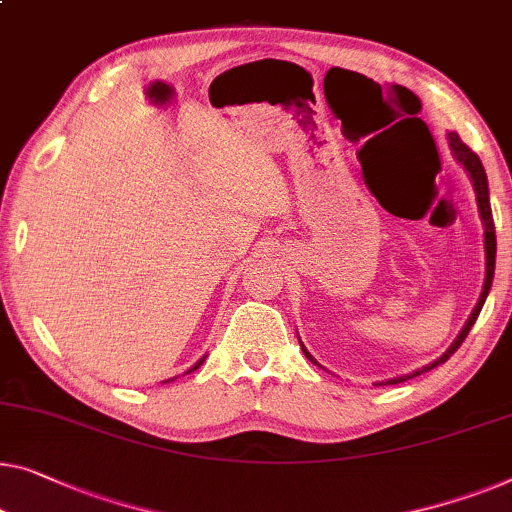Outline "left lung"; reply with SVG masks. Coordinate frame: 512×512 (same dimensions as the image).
Returning <instances> with one entry per match:
<instances>
[{
	"label": "left lung",
	"instance_id": "8db88e82",
	"mask_svg": "<svg viewBox=\"0 0 512 512\" xmlns=\"http://www.w3.org/2000/svg\"><path fill=\"white\" fill-rule=\"evenodd\" d=\"M448 138H450V147H453L455 159H457L459 164H462L466 170H469V175H471V180H473V189H476L480 219H483V224H485V256H487L485 286H483V293H480V300H478L476 309H473V314L469 316V321H466V325H464V330L459 332L457 339L453 342V346H450L448 351L443 353L439 360L432 362V365H427V367L418 369V372L406 374V376H397V379H390V381L379 383V385H390V383H402V381H409V379H413V376H418V374H422V372H429V369H434L436 365H443V362H446V360L450 358V355H453V353L457 351V348L462 346V342L466 339V335H469V330L473 328V323H476V318H478V314H480V309H483V305H485L487 293H490V288H492V279H494V263H496V231H494V217H492L490 189H487V175H485V168H483V164H480L478 154L473 152L469 145H464V143H462V138H459L457 133H448ZM300 346H302V344H300ZM302 351H305V355H307V358H309L311 362H316V360L311 358V355L307 353V348H305V346H302Z\"/></svg>",
	"mask_w": 512,
	"mask_h": 512
}]
</instances>
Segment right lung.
I'll use <instances>...</instances> for the list:
<instances>
[{
    "label": "right lung",
    "instance_id": "add662e5",
    "mask_svg": "<svg viewBox=\"0 0 512 512\" xmlns=\"http://www.w3.org/2000/svg\"><path fill=\"white\" fill-rule=\"evenodd\" d=\"M201 365H203V360H201V362H196V367H191L189 372H194V369H198V367H201Z\"/></svg>",
    "mask_w": 512,
    "mask_h": 512
}]
</instances>
